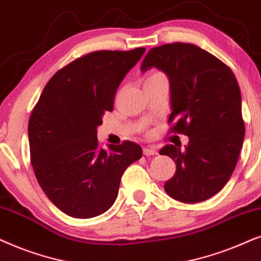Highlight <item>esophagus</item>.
Returning <instances> with one entry per match:
<instances>
[{
  "label": "esophagus",
  "mask_w": 261,
  "mask_h": 261,
  "mask_svg": "<svg viewBox=\"0 0 261 261\" xmlns=\"http://www.w3.org/2000/svg\"><path fill=\"white\" fill-rule=\"evenodd\" d=\"M143 154L145 156H150V155H156L158 154V151H156V149L152 147H148V148L145 147V148H143Z\"/></svg>",
  "instance_id": "obj_1"
}]
</instances>
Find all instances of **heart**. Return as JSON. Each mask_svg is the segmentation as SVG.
<instances>
[{
    "label": "heart",
    "mask_w": 261,
    "mask_h": 261,
    "mask_svg": "<svg viewBox=\"0 0 261 261\" xmlns=\"http://www.w3.org/2000/svg\"><path fill=\"white\" fill-rule=\"evenodd\" d=\"M159 77H166V76L163 75L162 72L155 71V72H151V74L148 76V77H147V80H145V81H148V80H152V79H159Z\"/></svg>",
    "instance_id": "b5f03b06"
}]
</instances>
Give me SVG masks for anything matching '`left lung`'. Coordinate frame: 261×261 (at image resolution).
Listing matches in <instances>:
<instances>
[{
  "label": "left lung",
  "mask_w": 261,
  "mask_h": 261,
  "mask_svg": "<svg viewBox=\"0 0 261 261\" xmlns=\"http://www.w3.org/2000/svg\"><path fill=\"white\" fill-rule=\"evenodd\" d=\"M158 68L171 83V133L189 144L160 150L176 165L165 191L182 203H199L223 189L234 172L245 138L241 92L231 69L214 55L187 43L152 47L142 71Z\"/></svg>",
  "instance_id": "8db88e82"
}]
</instances>
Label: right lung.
Returning a JSON list of instances; mask_svg holds the SVG:
<instances>
[{
	"label": "right lung",
	"mask_w": 261,
	"mask_h": 261,
	"mask_svg": "<svg viewBox=\"0 0 261 261\" xmlns=\"http://www.w3.org/2000/svg\"><path fill=\"white\" fill-rule=\"evenodd\" d=\"M145 51L101 50L72 61L46 83L29 121L31 163L48 199L76 218H92L116 201L120 179L142 148L130 141L98 144L96 128L112 112L125 75Z\"/></svg>",
	"instance_id": "1"
}]
</instances>
